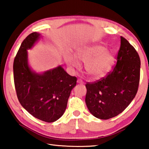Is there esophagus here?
<instances>
[{
  "mask_svg": "<svg viewBox=\"0 0 149 149\" xmlns=\"http://www.w3.org/2000/svg\"><path fill=\"white\" fill-rule=\"evenodd\" d=\"M77 84H84V81H83L82 79H78L77 80Z\"/></svg>",
  "mask_w": 149,
  "mask_h": 149,
  "instance_id": "esophagus-1",
  "label": "esophagus"
}]
</instances>
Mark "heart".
I'll return each mask as SVG.
<instances>
[{
	"instance_id": "heart-1",
	"label": "heart",
	"mask_w": 149,
	"mask_h": 149,
	"mask_svg": "<svg viewBox=\"0 0 149 149\" xmlns=\"http://www.w3.org/2000/svg\"><path fill=\"white\" fill-rule=\"evenodd\" d=\"M75 56L85 64L87 74L94 79L105 77L111 71L115 61L114 54L99 45L81 47L75 51ZM65 61L71 67L78 68L79 65L77 60L72 56L65 57Z\"/></svg>"
}]
</instances>
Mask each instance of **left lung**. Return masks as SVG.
I'll return each instance as SVG.
<instances>
[{
  "label": "left lung",
  "instance_id": "1",
  "mask_svg": "<svg viewBox=\"0 0 149 149\" xmlns=\"http://www.w3.org/2000/svg\"><path fill=\"white\" fill-rule=\"evenodd\" d=\"M112 72L93 83H87L85 102L95 117L108 120L122 113L134 99L140 79L141 60L137 52L124 37Z\"/></svg>",
  "mask_w": 149,
  "mask_h": 149
}]
</instances>
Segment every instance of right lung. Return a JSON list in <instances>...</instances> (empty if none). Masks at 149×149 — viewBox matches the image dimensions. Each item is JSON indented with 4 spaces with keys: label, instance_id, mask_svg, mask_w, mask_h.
<instances>
[{
    "label": "right lung",
    "instance_id": "obj_1",
    "mask_svg": "<svg viewBox=\"0 0 149 149\" xmlns=\"http://www.w3.org/2000/svg\"><path fill=\"white\" fill-rule=\"evenodd\" d=\"M39 37V33L33 32L22 42L14 60V85L22 107L33 116L50 123L64 114L77 78L70 75L60 65L43 74L31 71L27 50L31 49Z\"/></svg>",
    "mask_w": 149,
    "mask_h": 149
}]
</instances>
